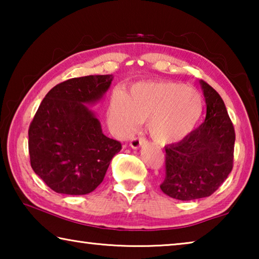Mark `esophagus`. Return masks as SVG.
I'll use <instances>...</instances> for the list:
<instances>
[{"label": "esophagus", "instance_id": "1", "mask_svg": "<svg viewBox=\"0 0 259 259\" xmlns=\"http://www.w3.org/2000/svg\"><path fill=\"white\" fill-rule=\"evenodd\" d=\"M144 142H145V140H144V138H142V137H136V138L131 139L130 146H131V148H134V150H137V148H139L140 146L143 145Z\"/></svg>", "mask_w": 259, "mask_h": 259}]
</instances>
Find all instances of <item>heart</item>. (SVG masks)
I'll use <instances>...</instances> for the list:
<instances>
[{"mask_svg":"<svg viewBox=\"0 0 259 259\" xmlns=\"http://www.w3.org/2000/svg\"><path fill=\"white\" fill-rule=\"evenodd\" d=\"M203 111L200 93L174 82H143L125 96H115L108 106V120L119 137L135 133L140 121L157 144L178 142L198 124Z\"/></svg>","mask_w":259,"mask_h":259,"instance_id":"obj_1","label":"heart"}]
</instances>
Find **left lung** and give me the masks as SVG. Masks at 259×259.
Here are the masks:
<instances>
[{
	"label": "left lung",
	"instance_id": "left-lung-1",
	"mask_svg": "<svg viewBox=\"0 0 259 259\" xmlns=\"http://www.w3.org/2000/svg\"><path fill=\"white\" fill-rule=\"evenodd\" d=\"M207 105L205 120L181 142L165 146V178L160 188L170 198H207L233 168L235 133L225 104L216 90L201 80Z\"/></svg>",
	"mask_w": 259,
	"mask_h": 259
}]
</instances>
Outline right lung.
<instances>
[{
  "mask_svg": "<svg viewBox=\"0 0 259 259\" xmlns=\"http://www.w3.org/2000/svg\"><path fill=\"white\" fill-rule=\"evenodd\" d=\"M112 81V74L69 78L52 88L38 106L28 130L30 165L52 191H95L121 151V143L103 134L87 106L102 100Z\"/></svg>",
  "mask_w": 259,
  "mask_h": 259,
  "instance_id": "right-lung-1",
  "label": "right lung"
}]
</instances>
